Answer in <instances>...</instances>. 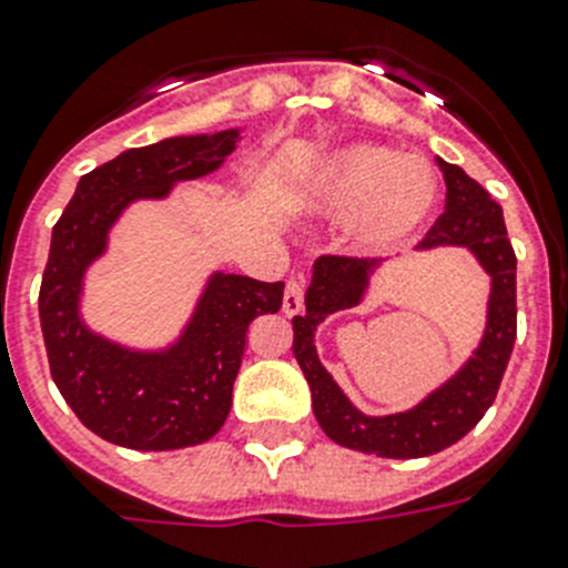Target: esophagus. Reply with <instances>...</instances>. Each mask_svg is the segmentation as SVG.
Wrapping results in <instances>:
<instances>
[{"mask_svg": "<svg viewBox=\"0 0 568 568\" xmlns=\"http://www.w3.org/2000/svg\"><path fill=\"white\" fill-rule=\"evenodd\" d=\"M304 313V287H301V281H290L287 290H284V315H301Z\"/></svg>", "mask_w": 568, "mask_h": 568, "instance_id": "1", "label": "esophagus"}]
</instances>
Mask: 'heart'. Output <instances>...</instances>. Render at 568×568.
Instances as JSON below:
<instances>
[{
	"label": "heart",
	"mask_w": 568,
	"mask_h": 568,
	"mask_svg": "<svg viewBox=\"0 0 568 568\" xmlns=\"http://www.w3.org/2000/svg\"><path fill=\"white\" fill-rule=\"evenodd\" d=\"M440 202L433 164L384 144L353 142L321 155L293 193L304 215L346 222L353 247L384 253L413 239Z\"/></svg>",
	"instance_id": "b5f03b06"
}]
</instances>
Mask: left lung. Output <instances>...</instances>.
Here are the masks:
<instances>
[{
	"label": "left lung",
	"instance_id": "left-lung-1",
	"mask_svg": "<svg viewBox=\"0 0 568 568\" xmlns=\"http://www.w3.org/2000/svg\"><path fill=\"white\" fill-rule=\"evenodd\" d=\"M438 168L446 182V213L426 233L418 250L426 253V250L440 247H464L489 275L484 335L469 358L460 364L458 373L435 386L413 409L393 415H366L346 398L344 389L327 373V366L321 364L318 349H315V329L333 313L358 307L369 293L375 273L384 267V258L321 255L313 264V278L304 293L307 313L293 318V355L313 393L315 418L329 440L355 453L404 460L426 458L453 446L491 406L506 364H509L511 346H515L518 258L506 239L504 210L498 202H491L489 193L458 164L438 159Z\"/></svg>",
	"mask_w": 568,
	"mask_h": 568
}]
</instances>
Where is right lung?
Listing matches in <instances>:
<instances>
[{"label":"right lung","mask_w":568,"mask_h":568,"mask_svg":"<svg viewBox=\"0 0 568 568\" xmlns=\"http://www.w3.org/2000/svg\"><path fill=\"white\" fill-rule=\"evenodd\" d=\"M239 139L241 128H227L124 150L79 179L50 235L39 290L50 375L77 418L110 444L164 453L213 438L233 406L250 324L281 310L284 281L215 270L182 333L164 346H128L90 329L82 315L88 270L108 253L124 210L164 202L175 184L215 173Z\"/></svg>","instance_id":"add662e5"}]
</instances>
